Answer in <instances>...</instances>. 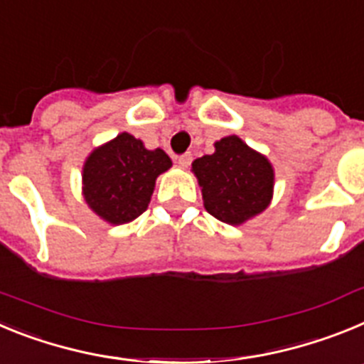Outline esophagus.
I'll use <instances>...</instances> for the list:
<instances>
[{
	"label": "esophagus",
	"mask_w": 364,
	"mask_h": 364,
	"mask_svg": "<svg viewBox=\"0 0 364 364\" xmlns=\"http://www.w3.org/2000/svg\"><path fill=\"white\" fill-rule=\"evenodd\" d=\"M176 162H178L180 167H189V166H191V162H193V154L191 153L180 154L178 159H176Z\"/></svg>",
	"instance_id": "obj_1"
}]
</instances>
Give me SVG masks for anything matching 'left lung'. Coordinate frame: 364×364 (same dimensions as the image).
Returning a JSON list of instances; mask_svg holds the SVG:
<instances>
[{"label":"left lung","mask_w":364,"mask_h":364,"mask_svg":"<svg viewBox=\"0 0 364 364\" xmlns=\"http://www.w3.org/2000/svg\"><path fill=\"white\" fill-rule=\"evenodd\" d=\"M208 213L239 226L268 208L273 191L272 164L237 136L222 138L213 154L193 162Z\"/></svg>","instance_id":"8db88e82"}]
</instances>
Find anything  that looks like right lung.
Returning <instances> with one entry per match:
<instances>
[{
    "label": "right lung",
    "instance_id": "right-lung-1",
    "mask_svg": "<svg viewBox=\"0 0 364 364\" xmlns=\"http://www.w3.org/2000/svg\"><path fill=\"white\" fill-rule=\"evenodd\" d=\"M169 167L171 159L162 149H146L133 134L122 133L87 159L83 195L104 220L125 224L147 210L154 180Z\"/></svg>",
    "mask_w": 364,
    "mask_h": 364
}]
</instances>
